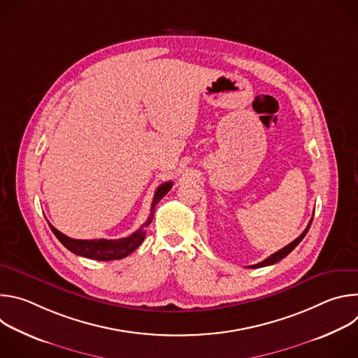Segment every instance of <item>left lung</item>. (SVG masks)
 <instances>
[{
  "instance_id": "left-lung-1",
  "label": "left lung",
  "mask_w": 358,
  "mask_h": 358,
  "mask_svg": "<svg viewBox=\"0 0 358 358\" xmlns=\"http://www.w3.org/2000/svg\"><path fill=\"white\" fill-rule=\"evenodd\" d=\"M313 215H315V213H313ZM312 221H313V218L310 220V222H309V225L306 227V229L301 232V235L300 236H297L293 242H290L289 245H286L285 248H282L280 250H278V252H275L273 255H271L269 258H266L265 261H262V262H259V264H257V265H252V266H249V268H252V269H255V268H264V266H269V265H273V264H276V262H279V261H282L283 258H286L287 255L300 243V241L306 236V234H308V231H309V228H310V225H312Z\"/></svg>"
}]
</instances>
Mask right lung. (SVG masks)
Returning a JSON list of instances; mask_svg holds the SVG:
<instances>
[{
	"label": "right lung",
	"mask_w": 358,
	"mask_h": 358,
	"mask_svg": "<svg viewBox=\"0 0 358 358\" xmlns=\"http://www.w3.org/2000/svg\"><path fill=\"white\" fill-rule=\"evenodd\" d=\"M173 182L167 181L164 184H162L155 194V198H152V203H151V213L148 220L144 222V225L136 231L134 234H131L127 238H122V239H92V241H83V239H73L69 238L66 235H64L62 232H59L57 228H54L49 222L50 229L55 234V236L59 239V242L69 249L71 252L80 255V257L89 258V259H96V261H113V259H122L126 258L127 255H130L134 249H137L141 242L144 241L145 236V231L144 227H148L152 221V217H155V210L156 206L160 202V199L171 189Z\"/></svg>",
	"instance_id": "right-lung-1"
}]
</instances>
